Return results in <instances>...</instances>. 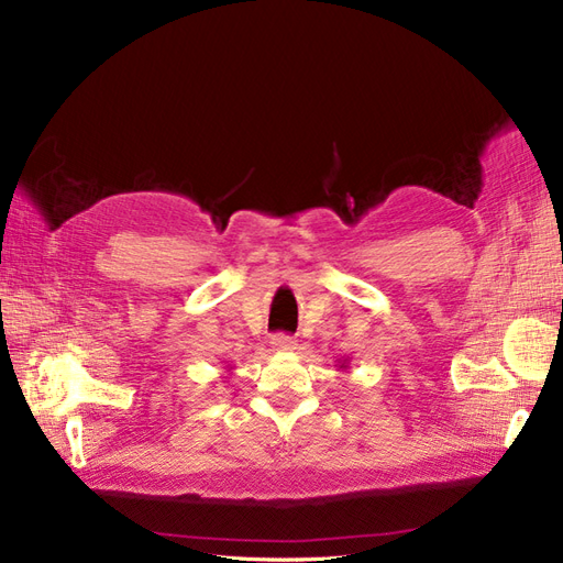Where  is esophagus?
I'll return each mask as SVG.
<instances>
[{
    "mask_svg": "<svg viewBox=\"0 0 563 563\" xmlns=\"http://www.w3.org/2000/svg\"><path fill=\"white\" fill-rule=\"evenodd\" d=\"M272 350H277V352H291V350H296V340H294L291 335L277 333L275 338H272Z\"/></svg>",
    "mask_w": 563,
    "mask_h": 563,
    "instance_id": "34e87169",
    "label": "esophagus"
}]
</instances>
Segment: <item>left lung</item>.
I'll list each match as a JSON object with an SVG mask.
<instances>
[{
  "mask_svg": "<svg viewBox=\"0 0 563 563\" xmlns=\"http://www.w3.org/2000/svg\"><path fill=\"white\" fill-rule=\"evenodd\" d=\"M338 364H340V368H343V371H345V368H347V364H350V360H340Z\"/></svg>",
  "mask_w": 563,
  "mask_h": 563,
  "instance_id": "1",
  "label": "left lung"
}]
</instances>
